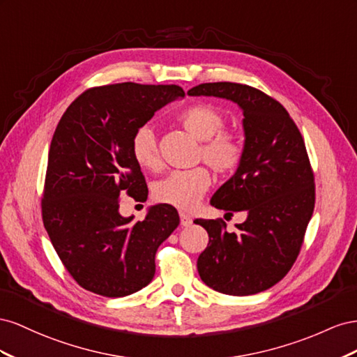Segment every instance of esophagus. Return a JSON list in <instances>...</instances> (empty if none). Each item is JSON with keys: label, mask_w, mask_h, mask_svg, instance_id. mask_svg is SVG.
Listing matches in <instances>:
<instances>
[{"label": "esophagus", "mask_w": 357, "mask_h": 357, "mask_svg": "<svg viewBox=\"0 0 357 357\" xmlns=\"http://www.w3.org/2000/svg\"><path fill=\"white\" fill-rule=\"evenodd\" d=\"M179 217H181V226H184V227L191 226L192 220H191V217H190V215H187L185 212H179Z\"/></svg>", "instance_id": "obj_1"}]
</instances>
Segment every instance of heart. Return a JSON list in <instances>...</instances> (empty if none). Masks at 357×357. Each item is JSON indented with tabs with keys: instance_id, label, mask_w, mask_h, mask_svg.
<instances>
[{
	"instance_id": "obj_1",
	"label": "heart",
	"mask_w": 357,
	"mask_h": 357,
	"mask_svg": "<svg viewBox=\"0 0 357 357\" xmlns=\"http://www.w3.org/2000/svg\"><path fill=\"white\" fill-rule=\"evenodd\" d=\"M178 118L191 136L203 142L200 157L212 170L227 175L239 167L243 158V145L235 133L222 131L226 121L215 107L203 103L191 105L182 110ZM130 151L140 167L148 170L161 167L157 136L151 124H144L133 131ZM209 185L211 176L206 169L175 170L157 182L154 197L166 205L190 211L205 196Z\"/></svg>"
}]
</instances>
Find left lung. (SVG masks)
<instances>
[{
    "instance_id": "8db88e82",
    "label": "left lung",
    "mask_w": 357,
    "mask_h": 357,
    "mask_svg": "<svg viewBox=\"0 0 357 357\" xmlns=\"http://www.w3.org/2000/svg\"><path fill=\"white\" fill-rule=\"evenodd\" d=\"M188 96L226 98L242 114L243 158L211 205L247 212V220L229 233L222 220H196L209 243L197 259L208 287L231 296L268 290L286 277L296 261L312 217L314 173L299 128L272 97L248 85L202 84Z\"/></svg>"
}]
</instances>
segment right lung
I'll use <instances>...</instances> for the list:
<instances>
[{"instance_id":"obj_1","label":"right lung","mask_w":357,"mask_h":357,"mask_svg":"<svg viewBox=\"0 0 357 357\" xmlns=\"http://www.w3.org/2000/svg\"><path fill=\"white\" fill-rule=\"evenodd\" d=\"M176 85L124 82L85 91L64 112L50 142L43 224L66 269L80 287L122 298L146 287L155 252L178 227L176 209L162 203L146 217L119 213V196L148 197L131 155L133 131L155 112L184 98Z\"/></svg>"}]
</instances>
